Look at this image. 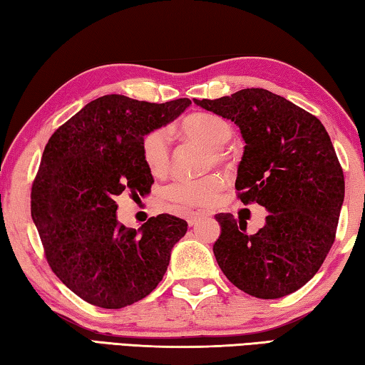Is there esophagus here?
Instances as JSON below:
<instances>
[{
  "instance_id": "esophagus-1",
  "label": "esophagus",
  "mask_w": 365,
  "mask_h": 365,
  "mask_svg": "<svg viewBox=\"0 0 365 365\" xmlns=\"http://www.w3.org/2000/svg\"><path fill=\"white\" fill-rule=\"evenodd\" d=\"M205 215H207V212H205V211H197V212H190V214L187 215V222H188V225H190V227H193V225H196V224H197V220H200L201 217H205Z\"/></svg>"
}]
</instances>
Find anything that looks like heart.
Listing matches in <instances>:
<instances>
[{
  "label": "heart",
  "instance_id": "heart-1",
  "mask_svg": "<svg viewBox=\"0 0 365 365\" xmlns=\"http://www.w3.org/2000/svg\"><path fill=\"white\" fill-rule=\"evenodd\" d=\"M180 132L185 137L209 148L207 163L211 159L215 164L224 160L222 148L230 141L233 130L232 125L225 119L209 114L196 113L188 115L180 123ZM140 153L148 172L154 177H163L169 170L170 150L169 135L164 128H154L148 132L140 143ZM222 188V178L219 175H205L197 178H178L164 190V195L169 201L183 207L207 206L214 201V197Z\"/></svg>",
  "mask_w": 365,
  "mask_h": 365
}]
</instances>
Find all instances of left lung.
I'll use <instances>...</instances> for the list:
<instances>
[{
	"instance_id": "left-lung-1",
	"label": "left lung",
	"mask_w": 365,
	"mask_h": 365,
	"mask_svg": "<svg viewBox=\"0 0 365 365\" xmlns=\"http://www.w3.org/2000/svg\"><path fill=\"white\" fill-rule=\"evenodd\" d=\"M193 101L237 123L245 151L235 188L245 205L269 212L252 235L242 217L215 215V261L242 292L283 298L317 274L335 242L344 177L329 133L316 115L264 88Z\"/></svg>"
}]
</instances>
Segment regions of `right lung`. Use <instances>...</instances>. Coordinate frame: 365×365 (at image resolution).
I'll list each match as a JSON object with an SVG mask.
<instances>
[{"mask_svg": "<svg viewBox=\"0 0 365 365\" xmlns=\"http://www.w3.org/2000/svg\"><path fill=\"white\" fill-rule=\"evenodd\" d=\"M188 98L156 104L106 95L51 135L32 187V219L51 270L90 304L120 309L150 294L188 224L148 219L138 230L117 220L115 196L150 193L141 138L175 120Z\"/></svg>", "mask_w": 365, "mask_h": 365, "instance_id": "add662e5", "label": "right lung"}]
</instances>
